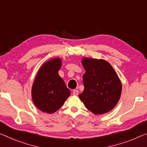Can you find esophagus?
<instances>
[{
	"mask_svg": "<svg viewBox=\"0 0 147 147\" xmlns=\"http://www.w3.org/2000/svg\"><path fill=\"white\" fill-rule=\"evenodd\" d=\"M73 95H78V90H73Z\"/></svg>",
	"mask_w": 147,
	"mask_h": 147,
	"instance_id": "esophagus-1",
	"label": "esophagus"
}]
</instances>
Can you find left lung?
Instances as JSON below:
<instances>
[{
    "instance_id": "8db88e82",
    "label": "left lung",
    "mask_w": 147,
    "mask_h": 147,
    "mask_svg": "<svg viewBox=\"0 0 147 147\" xmlns=\"http://www.w3.org/2000/svg\"><path fill=\"white\" fill-rule=\"evenodd\" d=\"M82 64L84 90L79 98L95 115H103L114 109L120 98L122 83L112 65L105 59L84 57Z\"/></svg>"
}]
</instances>
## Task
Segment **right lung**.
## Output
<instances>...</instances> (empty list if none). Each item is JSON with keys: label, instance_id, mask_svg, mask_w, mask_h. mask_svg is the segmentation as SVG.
<instances>
[{"label": "right lung", "instance_id": "add662e5", "mask_svg": "<svg viewBox=\"0 0 147 147\" xmlns=\"http://www.w3.org/2000/svg\"><path fill=\"white\" fill-rule=\"evenodd\" d=\"M61 65L62 60L59 57L45 62L39 69L32 84V101L44 113L56 112L71 95V91L58 73Z\"/></svg>", "mask_w": 147, "mask_h": 147}]
</instances>
